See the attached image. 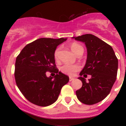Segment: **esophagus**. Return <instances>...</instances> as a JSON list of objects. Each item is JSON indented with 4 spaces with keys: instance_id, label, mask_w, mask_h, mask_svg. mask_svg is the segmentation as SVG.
Segmentation results:
<instances>
[{
    "instance_id": "34e87169",
    "label": "esophagus",
    "mask_w": 126,
    "mask_h": 126,
    "mask_svg": "<svg viewBox=\"0 0 126 126\" xmlns=\"http://www.w3.org/2000/svg\"><path fill=\"white\" fill-rule=\"evenodd\" d=\"M74 79V78H73V77H69V81L71 82V81H73Z\"/></svg>"
}]
</instances>
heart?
<instances>
[{
	"label": "heart",
	"instance_id": "b5f03b06",
	"mask_svg": "<svg viewBox=\"0 0 126 126\" xmlns=\"http://www.w3.org/2000/svg\"><path fill=\"white\" fill-rule=\"evenodd\" d=\"M71 49L73 52L76 54L78 55V53L80 52H84V48L83 47L77 42H74L71 44ZM60 48H57L55 50V53H54V57H55V60H58L59 59V53H60ZM81 67L78 64H75V65H69V64H65L61 66L60 68L61 71L64 74L68 75V76H74V74L76 73L77 71L80 70Z\"/></svg>",
	"mask_w": 126,
	"mask_h": 126
}]
</instances>
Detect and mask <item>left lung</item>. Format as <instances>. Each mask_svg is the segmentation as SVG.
I'll use <instances>...</instances> for the list:
<instances>
[{
    "label": "left lung",
    "mask_w": 126,
    "mask_h": 126,
    "mask_svg": "<svg viewBox=\"0 0 126 126\" xmlns=\"http://www.w3.org/2000/svg\"><path fill=\"white\" fill-rule=\"evenodd\" d=\"M74 38L84 42L87 48L86 63L79 74L82 86L76 92L77 98L84 104L94 105L103 100L111 92L116 80L118 59L110 45L93 34ZM87 75H90L91 78L86 82L84 78Z\"/></svg>",
    "instance_id": "8db88e82"
}]
</instances>
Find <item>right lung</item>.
<instances>
[{"mask_svg": "<svg viewBox=\"0 0 126 126\" xmlns=\"http://www.w3.org/2000/svg\"><path fill=\"white\" fill-rule=\"evenodd\" d=\"M67 38H42L27 44L15 61V79L27 100L40 107L50 105L57 100L61 90L69 82V77L59 71L54 53L57 47ZM47 71L57 74L48 78Z\"/></svg>", "mask_w": 126, "mask_h": 126, "instance_id": "right-lung-1", "label": "right lung"}]
</instances>
